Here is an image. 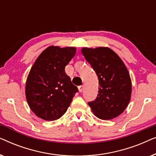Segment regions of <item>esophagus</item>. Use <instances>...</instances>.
I'll use <instances>...</instances> for the list:
<instances>
[{
  "instance_id": "obj_1",
  "label": "esophagus",
  "mask_w": 156,
  "mask_h": 156,
  "mask_svg": "<svg viewBox=\"0 0 156 156\" xmlns=\"http://www.w3.org/2000/svg\"><path fill=\"white\" fill-rule=\"evenodd\" d=\"M78 89H79V91H80V92H82V91H83V89H84V85H81V86H79Z\"/></svg>"
}]
</instances>
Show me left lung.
Segmentation results:
<instances>
[{"mask_svg":"<svg viewBox=\"0 0 156 156\" xmlns=\"http://www.w3.org/2000/svg\"><path fill=\"white\" fill-rule=\"evenodd\" d=\"M82 52L99 80V91L88 102L96 116L108 120L122 114L131 95V81L123 61L108 48H83Z\"/></svg>","mask_w":156,"mask_h":156,"instance_id":"8db88e82","label":"left lung"}]
</instances>
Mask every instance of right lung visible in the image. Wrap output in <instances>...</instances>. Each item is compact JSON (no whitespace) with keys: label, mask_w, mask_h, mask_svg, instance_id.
Instances as JSON below:
<instances>
[{"label":"right lung","mask_w":156,"mask_h":156,"mask_svg":"<svg viewBox=\"0 0 156 156\" xmlns=\"http://www.w3.org/2000/svg\"><path fill=\"white\" fill-rule=\"evenodd\" d=\"M75 53L74 48L49 47L31 68L25 94L30 108L40 118L46 121L60 118L79 91L65 70Z\"/></svg>","instance_id":"1"}]
</instances>
